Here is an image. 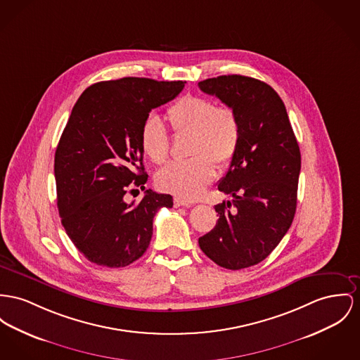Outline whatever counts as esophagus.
<instances>
[{"mask_svg":"<svg viewBox=\"0 0 360 360\" xmlns=\"http://www.w3.org/2000/svg\"><path fill=\"white\" fill-rule=\"evenodd\" d=\"M174 203V207H180V206H186V207H191L193 203L188 202V200H184V199H180V198H174L173 200Z\"/></svg>","mask_w":360,"mask_h":360,"instance_id":"esophagus-1","label":"esophagus"}]
</instances>
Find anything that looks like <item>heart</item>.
Returning a JSON list of instances; mask_svg holds the SVG:
<instances>
[{
  "label": "heart",
  "mask_w": 360,
  "mask_h": 360,
  "mask_svg": "<svg viewBox=\"0 0 360 360\" xmlns=\"http://www.w3.org/2000/svg\"><path fill=\"white\" fill-rule=\"evenodd\" d=\"M167 119L176 135H190L187 161L172 162L155 176L160 190L184 199L199 198L214 180L217 167L228 168L239 148L241 127L236 112L216 106L205 96H186L169 106ZM141 147L154 164L168 160L169 136L157 117H148L141 129Z\"/></svg>",
  "instance_id": "heart-1"
}]
</instances>
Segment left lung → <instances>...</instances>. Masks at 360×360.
Masks as SVG:
<instances>
[{
  "mask_svg": "<svg viewBox=\"0 0 360 360\" xmlns=\"http://www.w3.org/2000/svg\"><path fill=\"white\" fill-rule=\"evenodd\" d=\"M232 108L241 127L239 148L218 190L233 196L216 205V226L199 238L218 266L240 270L262 262L293 221L300 150L280 96L264 82L224 75L198 83Z\"/></svg>",
  "mask_w": 360,
  "mask_h": 360,
  "instance_id": "1",
  "label": "left lung"
}]
</instances>
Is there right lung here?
<instances>
[{
    "label": "right lung",
    "mask_w": 360,
    "mask_h": 360,
    "mask_svg": "<svg viewBox=\"0 0 360 360\" xmlns=\"http://www.w3.org/2000/svg\"><path fill=\"white\" fill-rule=\"evenodd\" d=\"M184 83L99 82L75 103L54 155L57 207L67 235L90 262L124 267L139 259L155 213L173 206L168 193L146 190L138 203L125 202V193L134 186L144 190L148 177L141 147L144 121L179 96Z\"/></svg>",
    "instance_id": "1"
}]
</instances>
